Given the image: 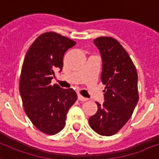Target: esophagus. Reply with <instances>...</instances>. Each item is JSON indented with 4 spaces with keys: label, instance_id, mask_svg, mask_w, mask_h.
Masks as SVG:
<instances>
[{
    "label": "esophagus",
    "instance_id": "34e87169",
    "mask_svg": "<svg viewBox=\"0 0 159 159\" xmlns=\"http://www.w3.org/2000/svg\"><path fill=\"white\" fill-rule=\"evenodd\" d=\"M78 100H79V101L85 102V101H88V99L87 98H84V97L81 95V94H78Z\"/></svg>",
    "mask_w": 159,
    "mask_h": 159
}]
</instances>
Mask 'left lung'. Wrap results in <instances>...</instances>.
I'll list each match as a JSON object with an SVG mask.
<instances>
[{"instance_id": "obj_1", "label": "left lung", "mask_w": 159, "mask_h": 159, "mask_svg": "<svg viewBox=\"0 0 159 159\" xmlns=\"http://www.w3.org/2000/svg\"><path fill=\"white\" fill-rule=\"evenodd\" d=\"M102 60L101 80L103 104L89 118V125L102 136H112L128 123L139 102L138 72L128 52L117 40L109 36L94 39Z\"/></svg>"}]
</instances>
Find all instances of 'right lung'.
Masks as SVG:
<instances>
[{"label": "right lung", "instance_id": "add662e5", "mask_svg": "<svg viewBox=\"0 0 159 159\" xmlns=\"http://www.w3.org/2000/svg\"><path fill=\"white\" fill-rule=\"evenodd\" d=\"M76 42L53 31L36 38L26 54L20 76L19 90L29 119L38 130L53 135L66 125V113L75 102L73 89L52 85L54 71H61L63 56Z\"/></svg>", "mask_w": 159, "mask_h": 159}]
</instances>
